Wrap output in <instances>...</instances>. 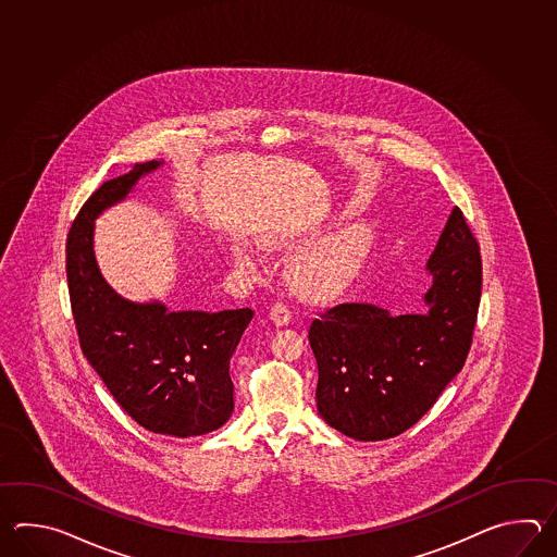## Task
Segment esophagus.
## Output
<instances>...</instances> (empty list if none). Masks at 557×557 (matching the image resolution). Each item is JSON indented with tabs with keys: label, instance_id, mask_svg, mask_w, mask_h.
Segmentation results:
<instances>
[{
	"label": "esophagus",
	"instance_id": "obj_1",
	"mask_svg": "<svg viewBox=\"0 0 557 557\" xmlns=\"http://www.w3.org/2000/svg\"><path fill=\"white\" fill-rule=\"evenodd\" d=\"M290 319H293L290 308L283 305V302H274L273 308H271V320H273L274 324L276 326H286Z\"/></svg>",
	"mask_w": 557,
	"mask_h": 557
}]
</instances>
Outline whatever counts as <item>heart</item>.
<instances>
[{
    "label": "heart",
    "mask_w": 557,
    "mask_h": 557,
    "mask_svg": "<svg viewBox=\"0 0 557 557\" xmlns=\"http://www.w3.org/2000/svg\"><path fill=\"white\" fill-rule=\"evenodd\" d=\"M368 231L362 225H348L314 240L293 262L296 286L312 298H331L343 293L355 278L368 252ZM233 257L240 267L259 264L257 250L238 245Z\"/></svg>",
    "instance_id": "heart-1"
}]
</instances>
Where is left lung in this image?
<instances>
[{
  "instance_id": "left-lung-1",
  "label": "left lung",
  "mask_w": 557,
  "mask_h": 557,
  "mask_svg": "<svg viewBox=\"0 0 557 557\" xmlns=\"http://www.w3.org/2000/svg\"><path fill=\"white\" fill-rule=\"evenodd\" d=\"M426 271V312L394 317L374 305L344 302L320 312L308 329L319 364V414L348 438L403 434L463 368L482 295V257L458 207Z\"/></svg>"
}]
</instances>
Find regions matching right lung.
<instances>
[{
  "mask_svg": "<svg viewBox=\"0 0 557 557\" xmlns=\"http://www.w3.org/2000/svg\"><path fill=\"white\" fill-rule=\"evenodd\" d=\"M161 165H135L95 190L73 221L65 269L82 350L107 391L149 432L190 438L223 426L233 414L228 364L255 312H169L161 302L125 300L99 273L95 219Z\"/></svg>",
  "mask_w": 557,
  "mask_h": 557,
  "instance_id": "obj_1",
  "label": "right lung"
}]
</instances>
